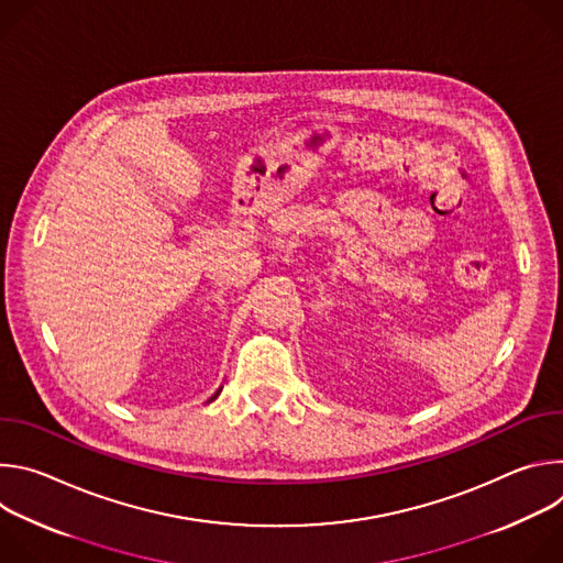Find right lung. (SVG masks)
<instances>
[{
  "label": "right lung",
  "instance_id": "obj_1",
  "mask_svg": "<svg viewBox=\"0 0 563 563\" xmlns=\"http://www.w3.org/2000/svg\"><path fill=\"white\" fill-rule=\"evenodd\" d=\"M220 391H222V387H220V389H218V391H216V394H213V396H211V398H209V400H213V398H216V396H218V394H220Z\"/></svg>",
  "mask_w": 563,
  "mask_h": 563
}]
</instances>
